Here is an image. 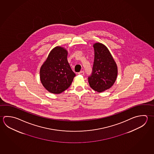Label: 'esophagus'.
Returning a JSON list of instances; mask_svg holds the SVG:
<instances>
[{"instance_id": "obj_1", "label": "esophagus", "mask_w": 154, "mask_h": 154, "mask_svg": "<svg viewBox=\"0 0 154 154\" xmlns=\"http://www.w3.org/2000/svg\"><path fill=\"white\" fill-rule=\"evenodd\" d=\"M79 74H80V75H84V74H85V72L84 71H80V72H79Z\"/></svg>"}]
</instances>
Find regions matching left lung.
Masks as SVG:
<instances>
[{
  "label": "left lung",
  "instance_id": "1",
  "mask_svg": "<svg viewBox=\"0 0 154 154\" xmlns=\"http://www.w3.org/2000/svg\"><path fill=\"white\" fill-rule=\"evenodd\" d=\"M93 48L94 60L88 80L93 90L101 92L109 89L115 83L117 76V67L105 45L97 43Z\"/></svg>",
  "mask_w": 154,
  "mask_h": 154
}]
</instances>
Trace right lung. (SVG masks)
I'll return each instance as SVG.
<instances>
[{"label":"right lung","mask_w":154,"mask_h":154,"mask_svg":"<svg viewBox=\"0 0 154 154\" xmlns=\"http://www.w3.org/2000/svg\"><path fill=\"white\" fill-rule=\"evenodd\" d=\"M67 54L63 48L56 47L41 68V81L49 92L60 94L67 90L76 75L67 61Z\"/></svg>","instance_id":"right-lung-1"}]
</instances>
